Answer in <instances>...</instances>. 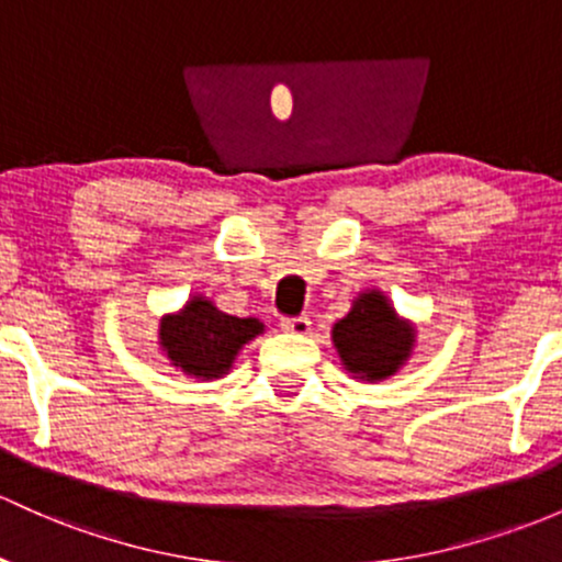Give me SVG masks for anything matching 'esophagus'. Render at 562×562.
<instances>
[{
	"mask_svg": "<svg viewBox=\"0 0 562 562\" xmlns=\"http://www.w3.org/2000/svg\"><path fill=\"white\" fill-rule=\"evenodd\" d=\"M281 329L289 331V335H307L311 331V318L294 316V318H281Z\"/></svg>",
	"mask_w": 562,
	"mask_h": 562,
	"instance_id": "obj_1",
	"label": "esophagus"
}]
</instances>
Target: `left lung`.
<instances>
[{
	"label": "left lung",
	"mask_w": 562,
	"mask_h": 562,
	"mask_svg": "<svg viewBox=\"0 0 562 562\" xmlns=\"http://www.w3.org/2000/svg\"><path fill=\"white\" fill-rule=\"evenodd\" d=\"M331 342L353 378L378 383L400 372L415 346V327L396 316L383 292L370 289L331 327Z\"/></svg>",
	"instance_id": "1"
}]
</instances>
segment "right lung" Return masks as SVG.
<instances>
[{
  "mask_svg": "<svg viewBox=\"0 0 562 562\" xmlns=\"http://www.w3.org/2000/svg\"><path fill=\"white\" fill-rule=\"evenodd\" d=\"M262 331L259 318L222 313L211 300L195 294L182 311L160 318L158 342L168 361L184 375L214 380L227 375L240 348Z\"/></svg>",
  "mask_w": 562,
  "mask_h": 562,
  "instance_id": "add662e5",
  "label": "right lung"
}]
</instances>
